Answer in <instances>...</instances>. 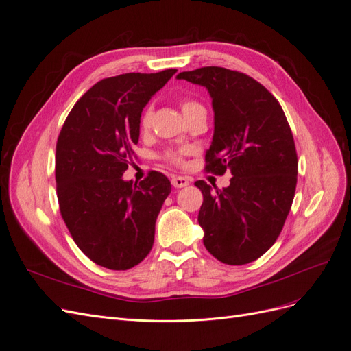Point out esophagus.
Returning <instances> with one entry per match:
<instances>
[{"label": "esophagus", "instance_id": "1", "mask_svg": "<svg viewBox=\"0 0 351 351\" xmlns=\"http://www.w3.org/2000/svg\"><path fill=\"white\" fill-rule=\"evenodd\" d=\"M171 183H173V186H174L176 189H182V187H186V186H189L190 180H189L187 177H182V176H174V177L171 178Z\"/></svg>", "mask_w": 351, "mask_h": 351}]
</instances>
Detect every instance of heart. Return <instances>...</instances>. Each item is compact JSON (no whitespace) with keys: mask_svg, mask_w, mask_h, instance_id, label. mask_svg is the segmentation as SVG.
I'll use <instances>...</instances> for the list:
<instances>
[{"mask_svg":"<svg viewBox=\"0 0 351 351\" xmlns=\"http://www.w3.org/2000/svg\"><path fill=\"white\" fill-rule=\"evenodd\" d=\"M197 107H202V105H199L195 101H183L182 111L184 114V112L193 110V108H197ZM147 124H149V112H145L143 117H142V127H143V129H146ZM165 158L168 159V161H171L174 164H178L180 161H182V155H180V152H177V151H168L165 154Z\"/></svg>","mask_w":351,"mask_h":351,"instance_id":"1","label":"heart"}]
</instances>
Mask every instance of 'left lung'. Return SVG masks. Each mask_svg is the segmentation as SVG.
<instances>
[{
  "instance_id": "obj_1",
  "label": "left lung",
  "mask_w": 351,
  "mask_h": 351,
  "mask_svg": "<svg viewBox=\"0 0 351 351\" xmlns=\"http://www.w3.org/2000/svg\"><path fill=\"white\" fill-rule=\"evenodd\" d=\"M177 79L206 88L214 136L206 169L224 174L228 187L195 183L204 204L199 226L206 250L228 265L256 261L280 236L297 184L294 139L278 101L259 82L222 67L180 73Z\"/></svg>"
}]
</instances>
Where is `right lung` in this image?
Instances as JSON below:
<instances>
[{
	"label": "right lung",
	"mask_w": 351,
	"mask_h": 351,
	"mask_svg": "<svg viewBox=\"0 0 351 351\" xmlns=\"http://www.w3.org/2000/svg\"><path fill=\"white\" fill-rule=\"evenodd\" d=\"M176 71L125 73L98 82L76 102L60 132L56 182L61 217L77 247L99 267L130 269L152 249L171 183L158 171L139 184L123 174L139 142L143 108Z\"/></svg>",
	"instance_id": "1"
}]
</instances>
